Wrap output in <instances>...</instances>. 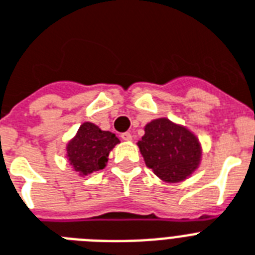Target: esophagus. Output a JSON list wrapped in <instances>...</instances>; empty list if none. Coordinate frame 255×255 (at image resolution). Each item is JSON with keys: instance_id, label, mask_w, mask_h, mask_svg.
<instances>
[{"instance_id": "1", "label": "esophagus", "mask_w": 255, "mask_h": 255, "mask_svg": "<svg viewBox=\"0 0 255 255\" xmlns=\"http://www.w3.org/2000/svg\"><path fill=\"white\" fill-rule=\"evenodd\" d=\"M120 137L123 140H126V141H129V140H132V135L129 133V132H124V133H122L120 135Z\"/></svg>"}]
</instances>
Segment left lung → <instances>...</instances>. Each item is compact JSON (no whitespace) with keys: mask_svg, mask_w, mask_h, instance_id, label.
Returning <instances> with one entry per match:
<instances>
[{"mask_svg":"<svg viewBox=\"0 0 255 255\" xmlns=\"http://www.w3.org/2000/svg\"><path fill=\"white\" fill-rule=\"evenodd\" d=\"M137 145L147 167L167 182L185 180L196 170L201 159L197 137L164 118L145 126V133Z\"/></svg>","mask_w":255,"mask_h":255,"instance_id":"left-lung-1","label":"left lung"}]
</instances>
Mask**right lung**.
<instances>
[{
	"instance_id": "add662e5",
	"label": "right lung",
	"mask_w": 255,
	"mask_h": 255,
	"mask_svg": "<svg viewBox=\"0 0 255 255\" xmlns=\"http://www.w3.org/2000/svg\"><path fill=\"white\" fill-rule=\"evenodd\" d=\"M119 139L115 133L102 131L92 123H83L71 141L67 144V157L74 169L86 176L103 169L108 161V153Z\"/></svg>"
}]
</instances>
